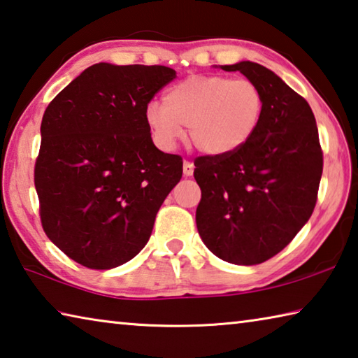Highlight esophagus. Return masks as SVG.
<instances>
[{"label": "esophagus", "mask_w": 358, "mask_h": 358, "mask_svg": "<svg viewBox=\"0 0 358 358\" xmlns=\"http://www.w3.org/2000/svg\"><path fill=\"white\" fill-rule=\"evenodd\" d=\"M183 173H185V177H192L194 164H192L191 161H185L183 162Z\"/></svg>", "instance_id": "obj_1"}]
</instances>
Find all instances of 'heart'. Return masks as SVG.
<instances>
[{
	"instance_id": "1",
	"label": "heart",
	"mask_w": 358,
	"mask_h": 358,
	"mask_svg": "<svg viewBox=\"0 0 358 358\" xmlns=\"http://www.w3.org/2000/svg\"><path fill=\"white\" fill-rule=\"evenodd\" d=\"M262 90L246 78L192 76L169 87L162 106L145 108V123L157 147L171 151L183 137L208 156L235 153L251 141L262 123Z\"/></svg>"
}]
</instances>
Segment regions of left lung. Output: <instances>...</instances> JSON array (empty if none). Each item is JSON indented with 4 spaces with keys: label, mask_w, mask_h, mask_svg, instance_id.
Listing matches in <instances>:
<instances>
[{
    "label": "left lung",
    "mask_w": 358,
    "mask_h": 358,
    "mask_svg": "<svg viewBox=\"0 0 358 358\" xmlns=\"http://www.w3.org/2000/svg\"><path fill=\"white\" fill-rule=\"evenodd\" d=\"M262 90V123L243 148L199 156L196 222L203 243L222 260L256 265L282 251L313 215L324 155L316 118L305 98L257 63L221 66Z\"/></svg>",
    "instance_id": "8db88e82"
}]
</instances>
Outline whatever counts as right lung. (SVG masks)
I'll return each mask as SVG.
<instances>
[{
  "label": "right lung",
  "instance_id": "1",
  "mask_svg": "<svg viewBox=\"0 0 358 358\" xmlns=\"http://www.w3.org/2000/svg\"><path fill=\"white\" fill-rule=\"evenodd\" d=\"M175 76L166 66L98 63L47 106L34 164L39 216L77 264L108 270L147 245L183 159L155 147L145 108Z\"/></svg>",
  "mask_w": 358,
  "mask_h": 358
}]
</instances>
